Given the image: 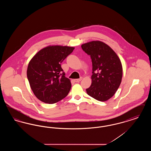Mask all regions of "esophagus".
<instances>
[{
  "instance_id": "obj_1",
  "label": "esophagus",
  "mask_w": 151,
  "mask_h": 151,
  "mask_svg": "<svg viewBox=\"0 0 151 151\" xmlns=\"http://www.w3.org/2000/svg\"><path fill=\"white\" fill-rule=\"evenodd\" d=\"M81 80H82V78H80V79H75L74 81H75L76 83H79Z\"/></svg>"
}]
</instances>
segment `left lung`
<instances>
[{
  "instance_id": "1",
  "label": "left lung",
  "mask_w": 151,
  "mask_h": 151,
  "mask_svg": "<svg viewBox=\"0 0 151 151\" xmlns=\"http://www.w3.org/2000/svg\"><path fill=\"white\" fill-rule=\"evenodd\" d=\"M81 48L91 56L92 63V84L86 93L97 100H108L121 83L123 70L120 59L107 44L100 41L84 43Z\"/></svg>"
}]
</instances>
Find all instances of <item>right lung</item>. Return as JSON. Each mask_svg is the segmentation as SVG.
Wrapping results in <instances>:
<instances>
[{
    "instance_id": "right-lung-1",
    "label": "right lung",
    "mask_w": 151,
    "mask_h": 151,
    "mask_svg": "<svg viewBox=\"0 0 151 151\" xmlns=\"http://www.w3.org/2000/svg\"><path fill=\"white\" fill-rule=\"evenodd\" d=\"M74 49L67 46H49L39 51L30 60L27 78L38 100L54 104L67 96L71 83L65 78L60 63Z\"/></svg>"
}]
</instances>
